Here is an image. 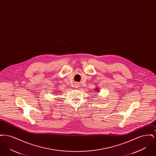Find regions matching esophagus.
<instances>
[{
    "label": "esophagus",
    "mask_w": 156,
    "mask_h": 156,
    "mask_svg": "<svg viewBox=\"0 0 156 156\" xmlns=\"http://www.w3.org/2000/svg\"><path fill=\"white\" fill-rule=\"evenodd\" d=\"M75 88H78V87H79V84H78V83H75Z\"/></svg>",
    "instance_id": "34e87169"
}]
</instances>
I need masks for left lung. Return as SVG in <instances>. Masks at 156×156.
I'll return each instance as SVG.
<instances>
[{"mask_svg": "<svg viewBox=\"0 0 156 156\" xmlns=\"http://www.w3.org/2000/svg\"><path fill=\"white\" fill-rule=\"evenodd\" d=\"M95 90H97V91H99V90H98V89H97V88H95Z\"/></svg>", "mask_w": 156, "mask_h": 156, "instance_id": "1", "label": "left lung"}]
</instances>
